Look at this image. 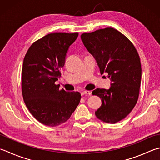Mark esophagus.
I'll return each instance as SVG.
<instances>
[{
	"label": "esophagus",
	"instance_id": "1",
	"mask_svg": "<svg viewBox=\"0 0 160 160\" xmlns=\"http://www.w3.org/2000/svg\"><path fill=\"white\" fill-rule=\"evenodd\" d=\"M81 94L83 95H91V92L88 91V90H82L81 92Z\"/></svg>",
	"mask_w": 160,
	"mask_h": 160
}]
</instances>
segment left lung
Here are the masks:
<instances>
[{
	"mask_svg": "<svg viewBox=\"0 0 160 160\" xmlns=\"http://www.w3.org/2000/svg\"><path fill=\"white\" fill-rule=\"evenodd\" d=\"M81 38L95 57L100 73L107 72L112 82L109 89L92 91L102 99L95 116L114 124L129 115L137 102L141 81L140 57L132 42L113 28L84 32Z\"/></svg>",
	"mask_w": 160,
	"mask_h": 160,
	"instance_id": "1",
	"label": "left lung"
}]
</instances>
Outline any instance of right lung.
Here are the masks:
<instances>
[{
    "instance_id": "1",
    "label": "right lung",
    "mask_w": 160,
    "mask_h": 160,
    "mask_svg": "<svg viewBox=\"0 0 160 160\" xmlns=\"http://www.w3.org/2000/svg\"><path fill=\"white\" fill-rule=\"evenodd\" d=\"M79 33H50L32 43L23 58L22 90L30 112L42 124L55 127L70 118L79 105L81 93L59 89L68 48Z\"/></svg>"
}]
</instances>
